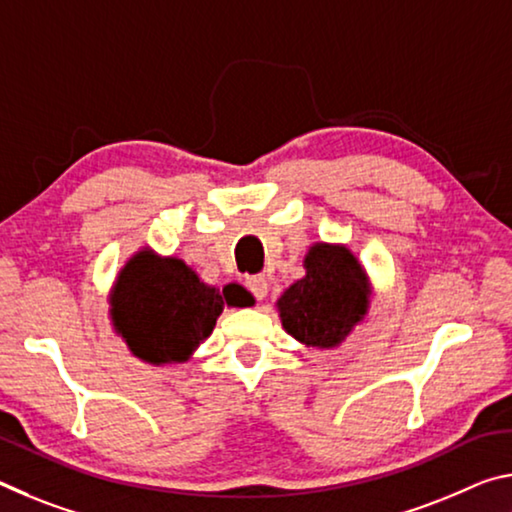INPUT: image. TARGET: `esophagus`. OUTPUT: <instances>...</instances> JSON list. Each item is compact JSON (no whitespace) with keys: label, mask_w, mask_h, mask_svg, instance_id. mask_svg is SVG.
<instances>
[{"label":"esophagus","mask_w":512,"mask_h":512,"mask_svg":"<svg viewBox=\"0 0 512 512\" xmlns=\"http://www.w3.org/2000/svg\"><path fill=\"white\" fill-rule=\"evenodd\" d=\"M246 289L253 293L255 300H264L268 293V280L264 275H250L246 277Z\"/></svg>","instance_id":"obj_1"}]
</instances>
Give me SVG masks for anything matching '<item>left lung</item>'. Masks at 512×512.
Wrapping results in <instances>:
<instances>
[{
  "instance_id": "1",
  "label": "left lung",
  "mask_w": 512,
  "mask_h": 512,
  "mask_svg": "<svg viewBox=\"0 0 512 512\" xmlns=\"http://www.w3.org/2000/svg\"><path fill=\"white\" fill-rule=\"evenodd\" d=\"M307 275L277 300L282 325L311 348H334L366 314V273L348 248L316 244L305 257Z\"/></svg>"
}]
</instances>
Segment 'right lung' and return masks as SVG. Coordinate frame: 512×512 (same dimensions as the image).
<instances>
[{
	"label": "right lung",
	"instance_id": "right-lung-1",
	"mask_svg": "<svg viewBox=\"0 0 512 512\" xmlns=\"http://www.w3.org/2000/svg\"><path fill=\"white\" fill-rule=\"evenodd\" d=\"M112 323L144 361H185L212 334L225 305L241 307L232 287H205L180 259L137 253L112 289Z\"/></svg>",
	"mask_w": 512,
	"mask_h": 512
}]
</instances>
